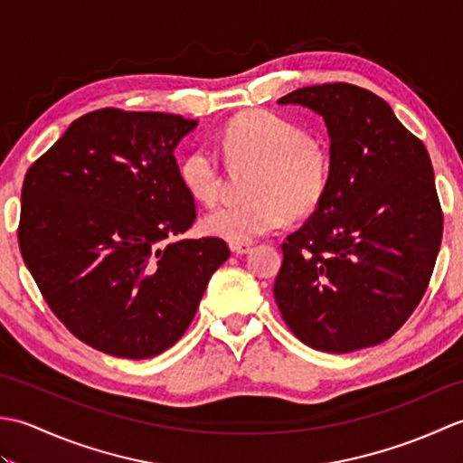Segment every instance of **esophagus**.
Returning <instances> with one entry per match:
<instances>
[{
    "mask_svg": "<svg viewBox=\"0 0 463 463\" xmlns=\"http://www.w3.org/2000/svg\"><path fill=\"white\" fill-rule=\"evenodd\" d=\"M229 247H231V250L234 254H247L250 250V244L249 242H231Z\"/></svg>",
    "mask_w": 463,
    "mask_h": 463,
    "instance_id": "obj_1",
    "label": "esophagus"
}]
</instances>
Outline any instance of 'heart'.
I'll return each mask as SVG.
<instances>
[{"instance_id":"b5f03b06","label":"heart","mask_w":463,"mask_h":463,"mask_svg":"<svg viewBox=\"0 0 463 463\" xmlns=\"http://www.w3.org/2000/svg\"><path fill=\"white\" fill-rule=\"evenodd\" d=\"M221 151L232 171H252L249 203L219 206L203 219V231L231 242H249L304 219L328 193L332 156L318 137L269 111L239 115L221 133ZM181 183L196 203H219L224 173L211 146L193 149L179 165Z\"/></svg>"}]
</instances>
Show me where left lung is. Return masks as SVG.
<instances>
[{
  "mask_svg": "<svg viewBox=\"0 0 463 463\" xmlns=\"http://www.w3.org/2000/svg\"><path fill=\"white\" fill-rule=\"evenodd\" d=\"M279 103L322 115L332 176L318 209L282 242L274 300L314 350L376 346L410 318L434 272L444 214L430 155L362 87H302Z\"/></svg>",
  "mask_w": 463,
  "mask_h": 463,
  "instance_id": "left-lung-1",
  "label": "left lung"
}]
</instances>
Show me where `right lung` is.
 Returning a JSON list of instances; mask_svg holds the SVG:
<instances>
[{
	"instance_id": "right-lung-1",
	"label": "right lung",
	"mask_w": 463,
	"mask_h": 463,
	"mask_svg": "<svg viewBox=\"0 0 463 463\" xmlns=\"http://www.w3.org/2000/svg\"><path fill=\"white\" fill-rule=\"evenodd\" d=\"M196 121L105 107L29 166L19 249L49 308L91 348L143 360L189 328L222 239H179L194 219L175 146Z\"/></svg>"
}]
</instances>
